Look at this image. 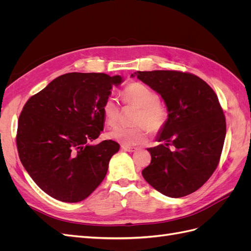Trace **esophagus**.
<instances>
[{
	"label": "esophagus",
	"mask_w": 251,
	"mask_h": 251,
	"mask_svg": "<svg viewBox=\"0 0 251 251\" xmlns=\"http://www.w3.org/2000/svg\"><path fill=\"white\" fill-rule=\"evenodd\" d=\"M121 149H123V150L126 151H130V153H132V151H136V148L128 147V146H121Z\"/></svg>",
	"instance_id": "34e87169"
}]
</instances>
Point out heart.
<instances>
[{
  "instance_id": "b5f03b06",
  "label": "heart",
  "mask_w": 251,
  "mask_h": 251,
  "mask_svg": "<svg viewBox=\"0 0 251 251\" xmlns=\"http://www.w3.org/2000/svg\"><path fill=\"white\" fill-rule=\"evenodd\" d=\"M123 100L126 104L139 107L136 113L133 126H117L110 133V137L125 146H135L147 140L149 132H161L169 120V110L159 100L154 89L139 81H133L124 89ZM102 115L105 124L116 126L120 117V104L116 98L109 97L102 105Z\"/></svg>"
}]
</instances>
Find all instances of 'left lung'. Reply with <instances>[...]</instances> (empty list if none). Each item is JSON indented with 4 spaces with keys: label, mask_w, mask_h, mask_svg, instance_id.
Masks as SVG:
<instances>
[{
    "label": "left lung",
    "mask_w": 251,
    "mask_h": 251,
    "mask_svg": "<svg viewBox=\"0 0 251 251\" xmlns=\"http://www.w3.org/2000/svg\"><path fill=\"white\" fill-rule=\"evenodd\" d=\"M135 74L161 95L169 110L168 124L157 138L164 143L148 149L151 160L142 176L171 198L192 194L210 178L221 158L226 121L218 96L203 79L188 72Z\"/></svg>",
    "instance_id": "left-lung-1"
}]
</instances>
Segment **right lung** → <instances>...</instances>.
<instances>
[{
	"mask_svg": "<svg viewBox=\"0 0 251 251\" xmlns=\"http://www.w3.org/2000/svg\"><path fill=\"white\" fill-rule=\"evenodd\" d=\"M119 75L72 72L53 79L27 100L18 123L20 160L42 191L63 202L92 194L119 144H91L103 130L102 105Z\"/></svg>",
	"mask_w": 251,
	"mask_h": 251,
	"instance_id": "1",
	"label": "right lung"
}]
</instances>
